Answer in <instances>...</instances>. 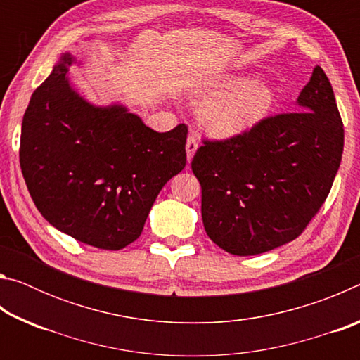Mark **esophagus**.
Wrapping results in <instances>:
<instances>
[{"instance_id": "1", "label": "esophagus", "mask_w": 360, "mask_h": 360, "mask_svg": "<svg viewBox=\"0 0 360 360\" xmlns=\"http://www.w3.org/2000/svg\"><path fill=\"white\" fill-rule=\"evenodd\" d=\"M198 149V136H197V133H191V135H188V138H187V143H186V150H187V160L191 162L192 160V157H193V154H195V150Z\"/></svg>"}]
</instances>
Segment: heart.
Listing matches in <instances>:
<instances>
[{"mask_svg": "<svg viewBox=\"0 0 360 360\" xmlns=\"http://www.w3.org/2000/svg\"><path fill=\"white\" fill-rule=\"evenodd\" d=\"M214 95L205 106L203 117L210 129L222 136L240 135L264 120L275 105L270 85L245 76H225L211 85Z\"/></svg>", "mask_w": 360, "mask_h": 360, "instance_id": "obj_1", "label": "heart"}]
</instances>
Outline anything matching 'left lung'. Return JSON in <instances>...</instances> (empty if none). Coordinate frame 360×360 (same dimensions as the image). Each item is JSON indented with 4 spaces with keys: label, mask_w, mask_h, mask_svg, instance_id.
Returning <instances> with one entry per match:
<instances>
[{
    "label": "left lung",
    "mask_w": 360,
    "mask_h": 360,
    "mask_svg": "<svg viewBox=\"0 0 360 360\" xmlns=\"http://www.w3.org/2000/svg\"><path fill=\"white\" fill-rule=\"evenodd\" d=\"M298 111L270 115L227 139H203L192 172L206 233L224 251L255 255L295 240L330 192L345 130L330 81L316 66Z\"/></svg>",
    "instance_id": "8db88e82"
}]
</instances>
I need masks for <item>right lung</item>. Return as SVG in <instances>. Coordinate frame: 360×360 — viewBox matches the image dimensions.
I'll use <instances>...</instances> for the list:
<instances>
[{"label":"right lung","instance_id":"obj_1","mask_svg":"<svg viewBox=\"0 0 360 360\" xmlns=\"http://www.w3.org/2000/svg\"><path fill=\"white\" fill-rule=\"evenodd\" d=\"M60 57L23 115L20 168L36 208L72 238L119 251L141 235L158 192L186 167L187 125L154 131L136 114L94 106Z\"/></svg>","mask_w":360,"mask_h":360}]
</instances>
